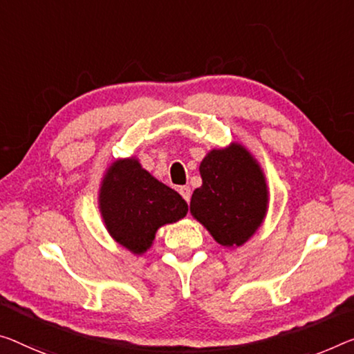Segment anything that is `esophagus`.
I'll return each mask as SVG.
<instances>
[{"instance_id":"esophagus-1","label":"esophagus","mask_w":354,"mask_h":354,"mask_svg":"<svg viewBox=\"0 0 354 354\" xmlns=\"http://www.w3.org/2000/svg\"><path fill=\"white\" fill-rule=\"evenodd\" d=\"M178 193H180V194L183 196V199L187 201V203H189V199H192V188L185 185V187L178 188Z\"/></svg>"}]
</instances>
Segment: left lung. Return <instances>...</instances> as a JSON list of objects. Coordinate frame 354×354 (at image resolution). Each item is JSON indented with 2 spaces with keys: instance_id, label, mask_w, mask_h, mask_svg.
Segmentation results:
<instances>
[{
  "instance_id": "1",
  "label": "left lung",
  "mask_w": 354,
  "mask_h": 354,
  "mask_svg": "<svg viewBox=\"0 0 354 354\" xmlns=\"http://www.w3.org/2000/svg\"><path fill=\"white\" fill-rule=\"evenodd\" d=\"M199 171L203 187L194 189L189 210L221 245H242L268 209V188L257 161L236 144L212 150Z\"/></svg>"
}]
</instances>
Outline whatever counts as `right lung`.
Segmentation results:
<instances>
[{
  "mask_svg": "<svg viewBox=\"0 0 354 354\" xmlns=\"http://www.w3.org/2000/svg\"><path fill=\"white\" fill-rule=\"evenodd\" d=\"M100 207L111 236L138 254L151 245L160 226L188 212L180 194L151 177L136 160L115 161L109 167Z\"/></svg>",
  "mask_w": 354,
  "mask_h": 354,
  "instance_id": "1",
  "label": "right lung"
}]
</instances>
